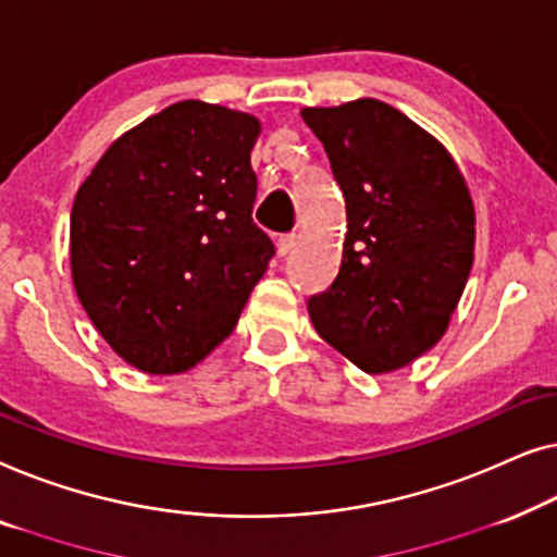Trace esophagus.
Segmentation results:
<instances>
[{"mask_svg":"<svg viewBox=\"0 0 557 557\" xmlns=\"http://www.w3.org/2000/svg\"><path fill=\"white\" fill-rule=\"evenodd\" d=\"M295 245H297L295 234H282V237L277 239V255L280 257H287L295 249Z\"/></svg>","mask_w":557,"mask_h":557,"instance_id":"1","label":"esophagus"}]
</instances>
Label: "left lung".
<instances>
[{
    "instance_id": "obj_1",
    "label": "left lung",
    "mask_w": 557,
    "mask_h": 557,
    "mask_svg": "<svg viewBox=\"0 0 557 557\" xmlns=\"http://www.w3.org/2000/svg\"><path fill=\"white\" fill-rule=\"evenodd\" d=\"M346 197L341 272L308 312L320 338L366 373L434 348L474 262V203L451 153L388 103L302 108Z\"/></svg>"
}]
</instances>
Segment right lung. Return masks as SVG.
I'll return each mask as SVG.
<instances>
[{"mask_svg": "<svg viewBox=\"0 0 557 557\" xmlns=\"http://www.w3.org/2000/svg\"><path fill=\"white\" fill-rule=\"evenodd\" d=\"M262 123L182 100L115 138L75 194L70 272L108 346L184 373L234 331L275 255L252 222Z\"/></svg>", "mask_w": 557, "mask_h": 557, "instance_id": "1", "label": "right lung"}]
</instances>
